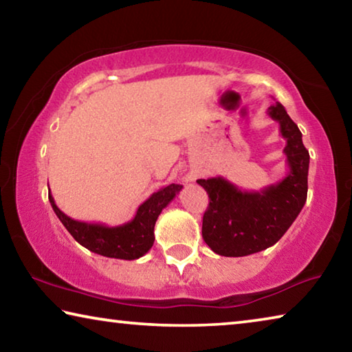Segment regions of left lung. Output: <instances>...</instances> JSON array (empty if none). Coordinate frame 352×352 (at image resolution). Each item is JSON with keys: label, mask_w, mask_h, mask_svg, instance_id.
I'll return each mask as SVG.
<instances>
[{"label": "left lung", "mask_w": 352, "mask_h": 352, "mask_svg": "<svg viewBox=\"0 0 352 352\" xmlns=\"http://www.w3.org/2000/svg\"><path fill=\"white\" fill-rule=\"evenodd\" d=\"M267 115L279 124L285 140L289 170L283 180L261 190H243L223 177L197 180L210 197L201 234L220 256L239 258L275 245L306 204L309 152L302 135L279 102L269 107Z\"/></svg>", "instance_id": "1"}]
</instances>
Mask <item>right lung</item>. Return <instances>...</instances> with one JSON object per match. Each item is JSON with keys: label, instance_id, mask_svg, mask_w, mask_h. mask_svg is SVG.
Listing matches in <instances>:
<instances>
[{"label": "right lung", "instance_id": "add662e5", "mask_svg": "<svg viewBox=\"0 0 352 352\" xmlns=\"http://www.w3.org/2000/svg\"><path fill=\"white\" fill-rule=\"evenodd\" d=\"M182 188L183 186L180 184H169V186L158 189L144 204L138 206L135 217L130 222L118 226L88 223L71 219L58 210L54 197L51 195V190L50 204L65 228L82 247L96 254L105 256V258L133 261L144 256L152 248L155 241V222L164 208L175 199Z\"/></svg>", "mask_w": 352, "mask_h": 352}]
</instances>
